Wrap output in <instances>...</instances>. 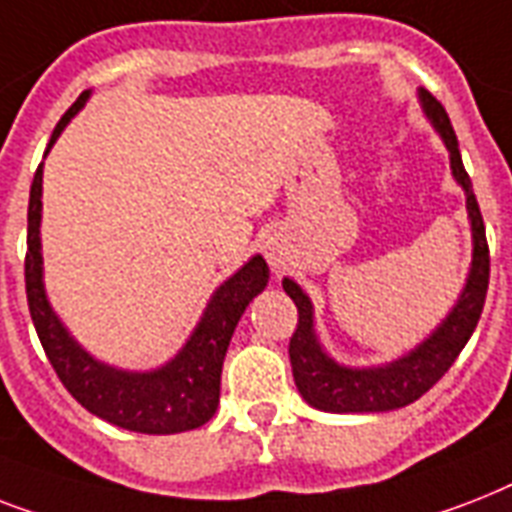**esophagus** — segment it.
I'll return each instance as SVG.
<instances>
[{
    "mask_svg": "<svg viewBox=\"0 0 512 512\" xmlns=\"http://www.w3.org/2000/svg\"><path fill=\"white\" fill-rule=\"evenodd\" d=\"M265 257H268V260H271L273 265L281 263V249L279 247H271V244H268V247H265Z\"/></svg>",
    "mask_w": 512,
    "mask_h": 512,
    "instance_id": "1",
    "label": "esophagus"
}]
</instances>
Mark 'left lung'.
I'll return each instance as SVG.
<instances>
[{"mask_svg": "<svg viewBox=\"0 0 512 512\" xmlns=\"http://www.w3.org/2000/svg\"><path fill=\"white\" fill-rule=\"evenodd\" d=\"M417 98H420L422 114L428 116L430 124L444 140L454 180L465 191V207H468L470 233H473V260H470L468 279L452 311L446 313V319L420 345H414L396 361L380 366H345L329 356L316 335L311 297L305 295L297 281H281L284 292L295 300L297 313H300L295 335L289 340V361H292L295 385L300 396L321 412L374 414L401 409L417 401L449 372L454 358L468 345L484 311L486 289H489V247H486L484 217L478 209L473 183L465 172L457 135L444 106L422 87L417 90Z\"/></svg>", "mask_w": 512, "mask_h": 512, "instance_id": "8db88e82", "label": "left lung"}]
</instances>
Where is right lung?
<instances>
[{
	"label": "right lung",
	"mask_w": 512,
	"mask_h": 512,
	"mask_svg": "<svg viewBox=\"0 0 512 512\" xmlns=\"http://www.w3.org/2000/svg\"><path fill=\"white\" fill-rule=\"evenodd\" d=\"M90 95L92 90H84L74 106L63 114L44 156L50 154L60 132L82 111ZM42 170L44 164H39L28 196L26 297L36 335L42 340L44 353L50 358L52 369L58 372L60 382L87 412L116 428L148 433V436H170V433L201 428L204 422L212 420L220 404V374H223L225 350L231 345L233 329L247 311V305L268 287L271 273L265 260L260 255L249 257L231 279H225L212 292L196 329L167 364L148 372H130L98 361L74 340L47 300L42 236H39Z\"/></svg>",
	"instance_id": "right-lung-1"
}]
</instances>
